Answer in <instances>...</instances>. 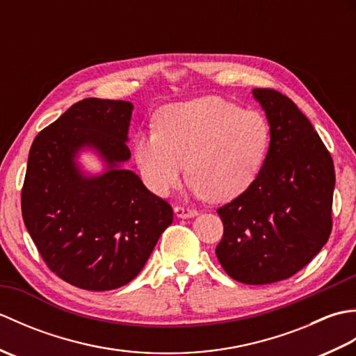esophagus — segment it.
Here are the masks:
<instances>
[{"mask_svg":"<svg viewBox=\"0 0 356 356\" xmlns=\"http://www.w3.org/2000/svg\"><path fill=\"white\" fill-rule=\"evenodd\" d=\"M174 214L179 218H191L195 217L199 213L193 208H185V207H174Z\"/></svg>","mask_w":356,"mask_h":356,"instance_id":"obj_1","label":"esophagus"}]
</instances>
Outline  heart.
Returning <instances> with one entry per match:
<instances>
[{"instance_id":"heart-1","label":"heart","mask_w":356,"mask_h":356,"mask_svg":"<svg viewBox=\"0 0 356 356\" xmlns=\"http://www.w3.org/2000/svg\"><path fill=\"white\" fill-rule=\"evenodd\" d=\"M157 131L134 142V161L143 182L168 195L186 171L197 197L229 202L252 185L266 157V118L217 96L170 104L157 113Z\"/></svg>"}]
</instances>
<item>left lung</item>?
Here are the masks:
<instances>
[{"mask_svg": "<svg viewBox=\"0 0 356 356\" xmlns=\"http://www.w3.org/2000/svg\"><path fill=\"white\" fill-rule=\"evenodd\" d=\"M252 96L269 124L268 154L252 185L217 209L223 237L216 254L237 282L270 284L297 274L329 240L335 170L289 97L270 88H254Z\"/></svg>", "mask_w": 356, "mask_h": 356, "instance_id": "obj_1", "label": "left lung"}]
</instances>
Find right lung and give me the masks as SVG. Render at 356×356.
<instances>
[{"instance_id":"add662e5","label":"right lung","mask_w":356,"mask_h":356,"mask_svg":"<svg viewBox=\"0 0 356 356\" xmlns=\"http://www.w3.org/2000/svg\"><path fill=\"white\" fill-rule=\"evenodd\" d=\"M133 104L88 97L36 136L29 153L21 208L44 261L81 289L111 291L145 266L172 208L142 184L130 161ZM92 150L104 171L90 175L77 157Z\"/></svg>"}]
</instances>
